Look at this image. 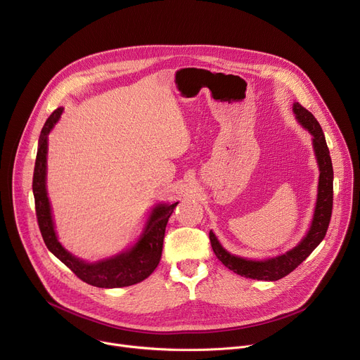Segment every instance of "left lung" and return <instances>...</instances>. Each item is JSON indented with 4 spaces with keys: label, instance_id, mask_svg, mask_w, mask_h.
Returning <instances> with one entry per match:
<instances>
[{
    "label": "left lung",
    "instance_id": "left-lung-1",
    "mask_svg": "<svg viewBox=\"0 0 360 360\" xmlns=\"http://www.w3.org/2000/svg\"><path fill=\"white\" fill-rule=\"evenodd\" d=\"M292 111L300 124L313 136V148L320 169L314 217L313 221H311L308 233L294 249L266 260H250L229 253L220 245L215 234L210 231V242L215 256L230 271L245 278H252L257 281H278L291 274L321 243L330 224L333 210V165L326 137L316 117L300 103H294Z\"/></svg>",
    "mask_w": 360,
    "mask_h": 360
}]
</instances>
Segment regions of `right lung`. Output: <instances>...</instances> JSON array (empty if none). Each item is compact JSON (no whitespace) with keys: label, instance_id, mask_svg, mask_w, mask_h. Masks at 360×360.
Segmentation results:
<instances>
[{"label":"right lung","instance_id":"add662e5","mask_svg":"<svg viewBox=\"0 0 360 360\" xmlns=\"http://www.w3.org/2000/svg\"><path fill=\"white\" fill-rule=\"evenodd\" d=\"M63 108H56L46 120L39 137V148L33 174V194L36 204L37 223L44 240V245L62 263L84 282L98 286V288H122L145 281L159 265L163 248L165 229L174 212L175 204L156 205L146 223L145 230L136 245L129 250L95 263L84 262L70 255L58 240L51 202L46 191V156H47V136L58 123Z\"/></svg>","mask_w":360,"mask_h":360}]
</instances>
